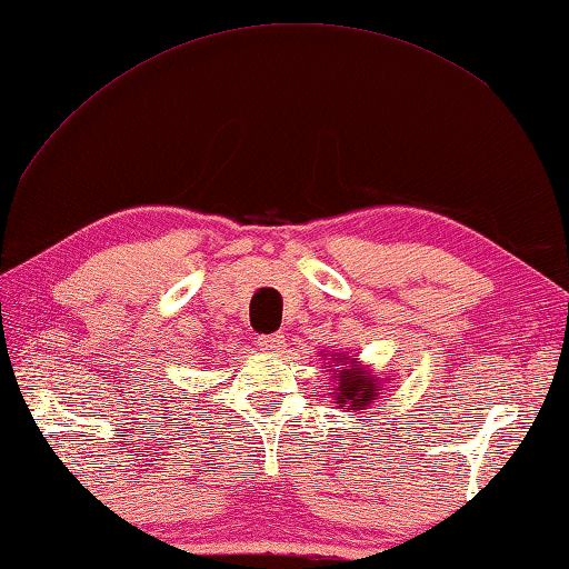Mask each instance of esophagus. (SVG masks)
Here are the masks:
<instances>
[{
	"mask_svg": "<svg viewBox=\"0 0 569 569\" xmlns=\"http://www.w3.org/2000/svg\"><path fill=\"white\" fill-rule=\"evenodd\" d=\"M261 352H269V355H281L286 349V337L281 332H273V335H261L257 340Z\"/></svg>",
	"mask_w": 569,
	"mask_h": 569,
	"instance_id": "34e87169",
	"label": "esophagus"
}]
</instances>
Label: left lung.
Masks as SVG:
<instances>
[{
	"label": "left lung",
	"instance_id": "8db88e82",
	"mask_svg": "<svg viewBox=\"0 0 569 569\" xmlns=\"http://www.w3.org/2000/svg\"><path fill=\"white\" fill-rule=\"evenodd\" d=\"M345 361V357H342ZM347 365V361H345ZM337 379V386H335V401L337 403H347L349 410H361L365 406L373 403V398H377V393L381 391V386L373 383L371 379L365 377V371L359 369H347L340 365V377Z\"/></svg>",
	"mask_w": 569,
	"mask_h": 569
}]
</instances>
